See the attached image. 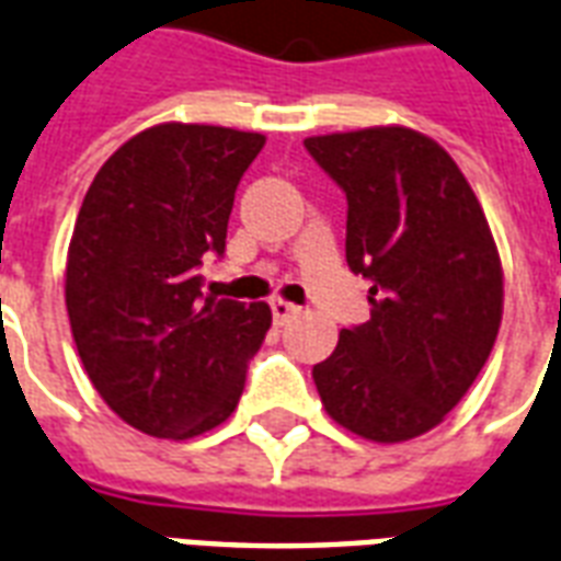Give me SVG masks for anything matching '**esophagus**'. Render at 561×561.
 <instances>
[{
    "label": "esophagus",
    "instance_id": "34e87169",
    "mask_svg": "<svg viewBox=\"0 0 561 561\" xmlns=\"http://www.w3.org/2000/svg\"><path fill=\"white\" fill-rule=\"evenodd\" d=\"M271 309H273V320L276 323H285V320H290L294 314H299V306H294V302H288V299H271Z\"/></svg>",
    "mask_w": 561,
    "mask_h": 561
}]
</instances>
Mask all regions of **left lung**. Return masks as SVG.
<instances>
[{"label": "left lung", "mask_w": 561, "mask_h": 561, "mask_svg": "<svg viewBox=\"0 0 561 561\" xmlns=\"http://www.w3.org/2000/svg\"><path fill=\"white\" fill-rule=\"evenodd\" d=\"M347 194V264L370 320L314 365L323 409L353 435L400 444L468 394L503 318V267L459 164L433 138L374 126L306 138Z\"/></svg>", "instance_id": "left-lung-1"}]
</instances>
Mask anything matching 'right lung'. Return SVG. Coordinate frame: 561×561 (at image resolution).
Wrapping results in <instances>:
<instances>
[{"label": "right lung", "instance_id": "obj_1", "mask_svg": "<svg viewBox=\"0 0 561 561\" xmlns=\"http://www.w3.org/2000/svg\"><path fill=\"white\" fill-rule=\"evenodd\" d=\"M259 131L158 123L100 167L67 250V314L93 388L128 426L185 442L234 412L267 302L203 297Z\"/></svg>", "mask_w": 561, "mask_h": 561}]
</instances>
